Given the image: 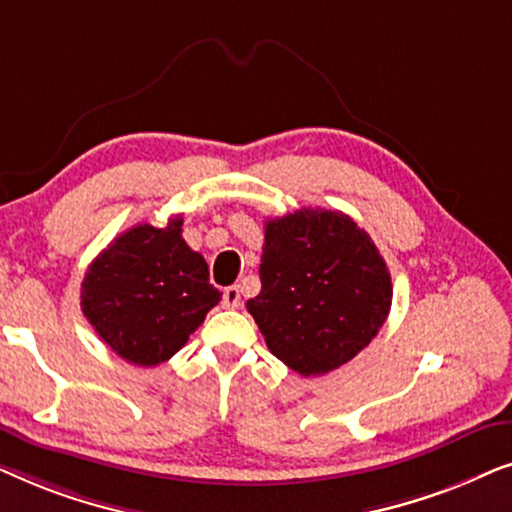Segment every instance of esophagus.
I'll use <instances>...</instances> for the list:
<instances>
[{"instance_id": "esophagus-1", "label": "esophagus", "mask_w": 512, "mask_h": 512, "mask_svg": "<svg viewBox=\"0 0 512 512\" xmlns=\"http://www.w3.org/2000/svg\"><path fill=\"white\" fill-rule=\"evenodd\" d=\"M223 305H226L228 310L240 307V289H237V286H228V289L223 291Z\"/></svg>"}]
</instances>
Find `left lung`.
Returning a JSON list of instances; mask_svg holds the SVG:
<instances>
[{"label":"left lung","instance_id":"obj_1","mask_svg":"<svg viewBox=\"0 0 512 512\" xmlns=\"http://www.w3.org/2000/svg\"><path fill=\"white\" fill-rule=\"evenodd\" d=\"M261 293L247 310L298 375H326L370 345L391 307V277L366 230L303 207L265 223Z\"/></svg>","mask_w":512,"mask_h":512}]
</instances>
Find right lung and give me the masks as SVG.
<instances>
[{"instance_id": "add662e5", "label": "right lung", "mask_w": 512, "mask_h": 512, "mask_svg": "<svg viewBox=\"0 0 512 512\" xmlns=\"http://www.w3.org/2000/svg\"><path fill=\"white\" fill-rule=\"evenodd\" d=\"M181 223L172 216L165 228L125 230L83 277L81 310L90 326L135 366L172 359L221 300L205 258L181 237Z\"/></svg>"}]
</instances>
